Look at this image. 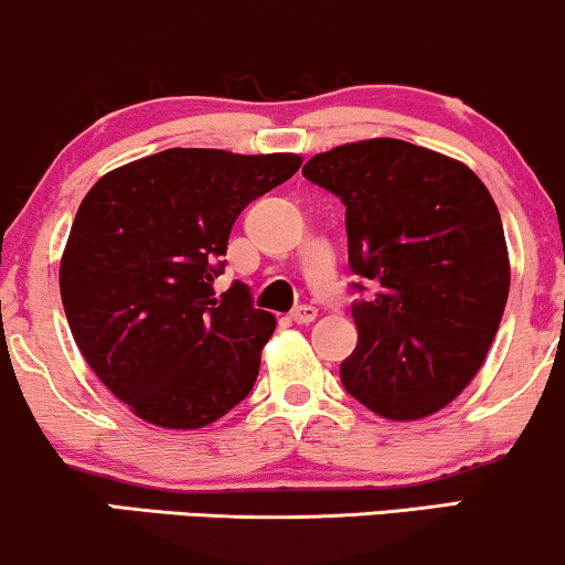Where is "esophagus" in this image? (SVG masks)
I'll use <instances>...</instances> for the list:
<instances>
[{
  "label": "esophagus",
  "mask_w": 565,
  "mask_h": 565,
  "mask_svg": "<svg viewBox=\"0 0 565 565\" xmlns=\"http://www.w3.org/2000/svg\"><path fill=\"white\" fill-rule=\"evenodd\" d=\"M290 320H294L296 324H309V322H315L317 320V309L315 307H298L294 315H290Z\"/></svg>",
  "instance_id": "1"
}]
</instances>
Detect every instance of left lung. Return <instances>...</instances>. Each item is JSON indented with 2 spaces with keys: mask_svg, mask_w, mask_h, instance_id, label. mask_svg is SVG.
Returning a JSON list of instances; mask_svg holds the SVG:
<instances>
[{
  "mask_svg": "<svg viewBox=\"0 0 565 565\" xmlns=\"http://www.w3.org/2000/svg\"><path fill=\"white\" fill-rule=\"evenodd\" d=\"M303 177L341 198L351 269L381 285L351 307L343 388L386 420L436 415L479 373L505 311L494 198L457 158L391 137L317 152Z\"/></svg>",
  "mask_w": 565,
  "mask_h": 565,
  "instance_id": "left-lung-1",
  "label": "left lung"
}]
</instances>
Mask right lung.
<instances>
[{
	"instance_id": "1",
	"label": "right lung",
	"mask_w": 565,
	"mask_h": 565,
	"mask_svg": "<svg viewBox=\"0 0 565 565\" xmlns=\"http://www.w3.org/2000/svg\"><path fill=\"white\" fill-rule=\"evenodd\" d=\"M298 166L296 152L171 148L84 195L60 296L86 364L139 420L198 430L254 388L277 320L243 285L214 298V277L241 211Z\"/></svg>"
}]
</instances>
